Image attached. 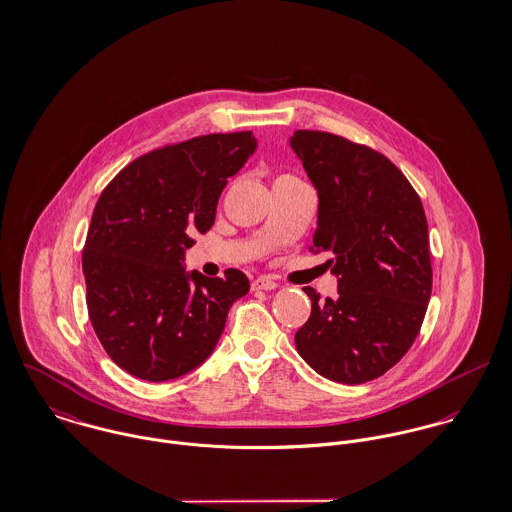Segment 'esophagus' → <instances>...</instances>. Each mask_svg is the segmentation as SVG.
I'll use <instances>...</instances> for the list:
<instances>
[{"instance_id":"esophagus-1","label":"esophagus","mask_w":512,"mask_h":512,"mask_svg":"<svg viewBox=\"0 0 512 512\" xmlns=\"http://www.w3.org/2000/svg\"><path fill=\"white\" fill-rule=\"evenodd\" d=\"M278 288V284L272 280V278H268V276H262V278H258V280H254L252 282V290H264V292H270V290H276Z\"/></svg>"}]
</instances>
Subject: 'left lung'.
Instances as JSON below:
<instances>
[{
	"label": "left lung",
	"mask_w": 512,
	"mask_h": 512,
	"mask_svg": "<svg viewBox=\"0 0 512 512\" xmlns=\"http://www.w3.org/2000/svg\"><path fill=\"white\" fill-rule=\"evenodd\" d=\"M295 155L317 189L313 246L331 252L337 297L319 301L295 333L321 376L363 384L412 347L432 295L428 220L404 173L382 153L327 132L297 130Z\"/></svg>",
	"instance_id": "obj_1"
}]
</instances>
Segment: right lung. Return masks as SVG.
I'll return each instance as SVG.
<instances>
[{"instance_id": "add662e5", "label": "right lung", "mask_w": 512, "mask_h": 512, "mask_svg": "<svg viewBox=\"0 0 512 512\" xmlns=\"http://www.w3.org/2000/svg\"><path fill=\"white\" fill-rule=\"evenodd\" d=\"M256 146L252 132H236L161 147L102 191L82 250L86 305L104 351L132 376L165 382L203 365L250 290L240 270L207 278L183 262Z\"/></svg>"}]
</instances>
